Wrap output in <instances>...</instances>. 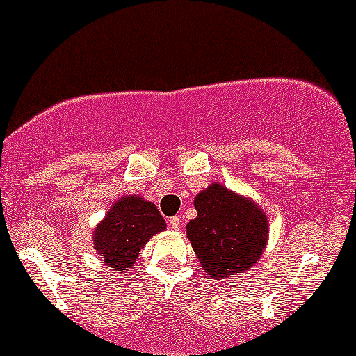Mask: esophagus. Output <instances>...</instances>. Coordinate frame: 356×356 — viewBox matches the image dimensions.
I'll list each match as a JSON object with an SVG mask.
<instances>
[{
    "label": "esophagus",
    "mask_w": 356,
    "mask_h": 356,
    "mask_svg": "<svg viewBox=\"0 0 356 356\" xmlns=\"http://www.w3.org/2000/svg\"><path fill=\"white\" fill-rule=\"evenodd\" d=\"M168 222H170L172 229H179V227H181V217L179 216L170 217V219H168Z\"/></svg>",
    "instance_id": "34e87169"
}]
</instances>
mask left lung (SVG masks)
I'll list each match as a JSON object with an SVG mask.
<instances>
[{
  "label": "left lung",
  "instance_id": "8db88e82",
  "mask_svg": "<svg viewBox=\"0 0 356 356\" xmlns=\"http://www.w3.org/2000/svg\"><path fill=\"white\" fill-rule=\"evenodd\" d=\"M196 219L186 231L202 268L213 278L248 270L261 257L268 219L250 200L212 184L195 198Z\"/></svg>",
  "mask_w": 356,
  "mask_h": 356
}]
</instances>
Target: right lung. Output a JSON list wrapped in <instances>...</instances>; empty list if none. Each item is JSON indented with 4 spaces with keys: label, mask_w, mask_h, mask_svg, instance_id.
<instances>
[{
    "label": "right lung",
    "mask_w": 356,
    "mask_h": 356,
    "mask_svg": "<svg viewBox=\"0 0 356 356\" xmlns=\"http://www.w3.org/2000/svg\"><path fill=\"white\" fill-rule=\"evenodd\" d=\"M163 229L165 219L156 205L139 196H123L95 229L94 243L109 268L125 271L146 241Z\"/></svg>",
    "instance_id": "add662e5"
}]
</instances>
